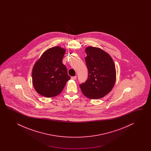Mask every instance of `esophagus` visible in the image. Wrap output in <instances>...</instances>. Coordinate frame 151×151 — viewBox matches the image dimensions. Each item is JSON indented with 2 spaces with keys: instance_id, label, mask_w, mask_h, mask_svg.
<instances>
[{
  "instance_id": "1",
  "label": "esophagus",
  "mask_w": 151,
  "mask_h": 151,
  "mask_svg": "<svg viewBox=\"0 0 151 151\" xmlns=\"http://www.w3.org/2000/svg\"><path fill=\"white\" fill-rule=\"evenodd\" d=\"M71 79L72 80H76L77 79V77L76 76H73V77H71Z\"/></svg>"
}]
</instances>
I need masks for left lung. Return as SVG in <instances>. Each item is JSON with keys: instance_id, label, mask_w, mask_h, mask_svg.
I'll return each mask as SVG.
<instances>
[{"instance_id": "8db88e82", "label": "left lung", "mask_w": 151, "mask_h": 151, "mask_svg": "<svg viewBox=\"0 0 151 151\" xmlns=\"http://www.w3.org/2000/svg\"><path fill=\"white\" fill-rule=\"evenodd\" d=\"M85 61L88 71L85 83L79 85L85 96L92 99L103 98L112 90L116 79L115 65L107 53L98 47L85 49Z\"/></svg>"}]
</instances>
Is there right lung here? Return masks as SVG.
Segmentation results:
<instances>
[{"mask_svg": "<svg viewBox=\"0 0 151 151\" xmlns=\"http://www.w3.org/2000/svg\"><path fill=\"white\" fill-rule=\"evenodd\" d=\"M65 53L64 48L55 46L44 52L35 63L32 70V83L39 94L47 98L56 96L70 79L62 62Z\"/></svg>", "mask_w": 151, "mask_h": 151, "instance_id": "add662e5", "label": "right lung"}]
</instances>
